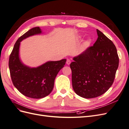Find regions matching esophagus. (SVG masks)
I'll list each match as a JSON object with an SVG mask.
<instances>
[{"label": "esophagus", "mask_w": 129, "mask_h": 129, "mask_svg": "<svg viewBox=\"0 0 129 129\" xmlns=\"http://www.w3.org/2000/svg\"><path fill=\"white\" fill-rule=\"evenodd\" d=\"M71 60H70L69 59H67V61H66V63H67L68 65H69L70 64H71Z\"/></svg>", "instance_id": "1"}]
</instances>
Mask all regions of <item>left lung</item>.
<instances>
[{
    "instance_id": "1",
    "label": "left lung",
    "mask_w": 129,
    "mask_h": 129,
    "mask_svg": "<svg viewBox=\"0 0 129 129\" xmlns=\"http://www.w3.org/2000/svg\"><path fill=\"white\" fill-rule=\"evenodd\" d=\"M98 38L93 46L73 57L70 64L72 85L77 95L92 99L103 95L112 85L119 57L114 43L97 29Z\"/></svg>"
}]
</instances>
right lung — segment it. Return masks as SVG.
Instances as JSON below:
<instances>
[{"label":"right lung","mask_w":129,"mask_h":129,"mask_svg":"<svg viewBox=\"0 0 129 129\" xmlns=\"http://www.w3.org/2000/svg\"><path fill=\"white\" fill-rule=\"evenodd\" d=\"M41 34V28L36 27L19 38L10 56L9 63L14 87L24 96L36 99L44 98L52 92L55 77L66 62V59L49 61L37 67H30L23 63L19 56L20 42L29 37Z\"/></svg>","instance_id":"1"}]
</instances>
